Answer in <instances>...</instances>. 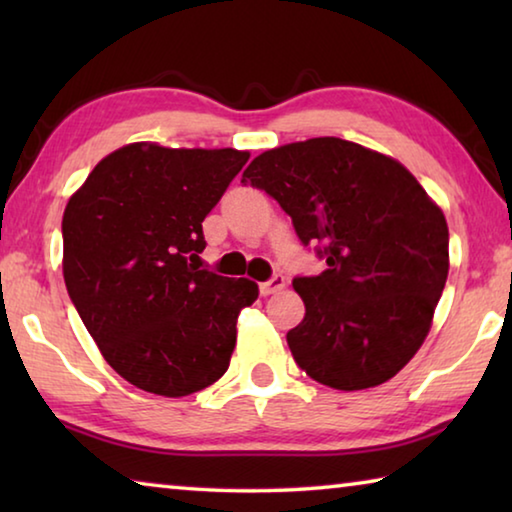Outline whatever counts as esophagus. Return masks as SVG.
Masks as SVG:
<instances>
[{
  "label": "esophagus",
  "mask_w": 512,
  "mask_h": 512,
  "mask_svg": "<svg viewBox=\"0 0 512 512\" xmlns=\"http://www.w3.org/2000/svg\"><path fill=\"white\" fill-rule=\"evenodd\" d=\"M284 287H287V277H284V275H273L271 280H266V282L259 284V293H262V296H271V293H277V291L284 289Z\"/></svg>",
  "instance_id": "34e87169"
}]
</instances>
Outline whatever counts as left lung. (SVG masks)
I'll return each instance as SVG.
<instances>
[{"mask_svg": "<svg viewBox=\"0 0 512 512\" xmlns=\"http://www.w3.org/2000/svg\"><path fill=\"white\" fill-rule=\"evenodd\" d=\"M241 183L275 198L327 264L293 277L305 300V318L287 334L298 366L336 391L395 377L427 339L443 296V210L400 162L339 137L264 151Z\"/></svg>", "mask_w": 512, "mask_h": 512, "instance_id": "obj_1", "label": "left lung"}]
</instances>
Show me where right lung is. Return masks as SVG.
<instances>
[{
  "label": "right lung",
  "mask_w": 512,
  "mask_h": 512,
  "mask_svg": "<svg viewBox=\"0 0 512 512\" xmlns=\"http://www.w3.org/2000/svg\"><path fill=\"white\" fill-rule=\"evenodd\" d=\"M237 149L137 142L103 158L65 207L69 298L115 372L146 393L185 397L230 366L246 277L198 264L203 221L248 162Z\"/></svg>",
  "instance_id": "obj_1"
}]
</instances>
